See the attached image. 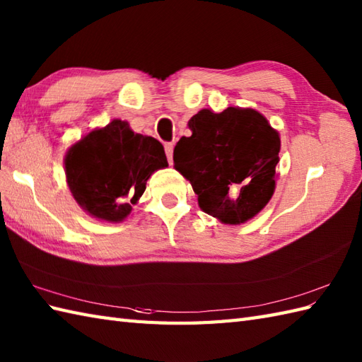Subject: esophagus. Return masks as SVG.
<instances>
[{
	"label": "esophagus",
	"instance_id": "obj_1",
	"mask_svg": "<svg viewBox=\"0 0 362 362\" xmlns=\"http://www.w3.org/2000/svg\"><path fill=\"white\" fill-rule=\"evenodd\" d=\"M165 152L169 163H173V152H174V143H165Z\"/></svg>",
	"mask_w": 362,
	"mask_h": 362
}]
</instances>
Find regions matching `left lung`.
<instances>
[{
  "mask_svg": "<svg viewBox=\"0 0 362 362\" xmlns=\"http://www.w3.org/2000/svg\"><path fill=\"white\" fill-rule=\"evenodd\" d=\"M189 136L174 148V168L189 180L199 206L230 226L264 209L275 189L280 136L259 112L202 109L188 121Z\"/></svg>",
  "mask_w": 362,
  "mask_h": 362,
  "instance_id": "8db88e82",
  "label": "left lung"
}]
</instances>
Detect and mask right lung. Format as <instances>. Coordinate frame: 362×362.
I'll list each match as a JSON object with an SVG mask.
<instances>
[{"instance_id": "1", "label": "right lung", "mask_w": 362, "mask_h": 362, "mask_svg": "<svg viewBox=\"0 0 362 362\" xmlns=\"http://www.w3.org/2000/svg\"><path fill=\"white\" fill-rule=\"evenodd\" d=\"M166 166L161 143L135 134L121 119L91 130L65 156L66 183L76 202L90 216L109 222L124 221L149 177Z\"/></svg>"}]
</instances>
